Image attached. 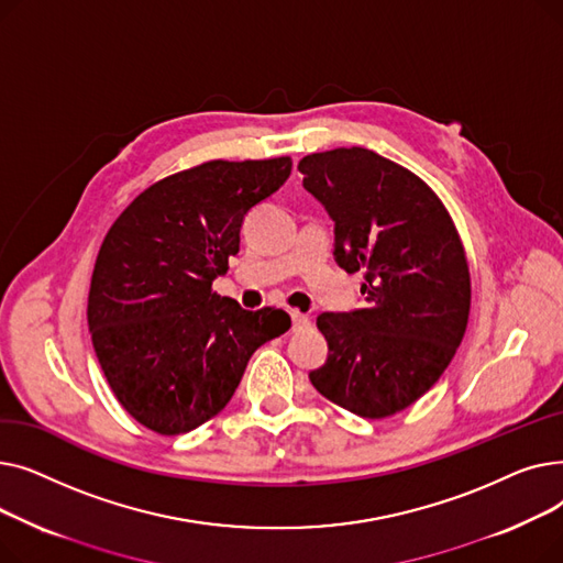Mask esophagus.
Listing matches in <instances>:
<instances>
[{
	"mask_svg": "<svg viewBox=\"0 0 563 563\" xmlns=\"http://www.w3.org/2000/svg\"><path fill=\"white\" fill-rule=\"evenodd\" d=\"M308 327H310L308 314H303V312H291V331H294V333L306 331Z\"/></svg>",
	"mask_w": 563,
	"mask_h": 563,
	"instance_id": "1",
	"label": "esophagus"
}]
</instances>
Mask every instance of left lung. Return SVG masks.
I'll use <instances>...</instances> for the list:
<instances>
[{"label":"left lung","instance_id":"8db88e82","mask_svg":"<svg viewBox=\"0 0 563 563\" xmlns=\"http://www.w3.org/2000/svg\"><path fill=\"white\" fill-rule=\"evenodd\" d=\"M303 187L335 223V262L363 272L365 303L321 312L329 356L312 386L361 418L418 401L452 363L470 312V272L440 198L404 166L367 147L299 162Z\"/></svg>","mask_w":563,"mask_h":563}]
</instances>
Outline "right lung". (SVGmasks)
Segmentation results:
<instances>
[{
    "label": "right lung",
    "mask_w": 563,
    "mask_h": 563,
    "mask_svg": "<svg viewBox=\"0 0 563 563\" xmlns=\"http://www.w3.org/2000/svg\"><path fill=\"white\" fill-rule=\"evenodd\" d=\"M291 159L207 162L164 177L107 232L88 291V331L115 399L143 427L187 433L225 408L257 346L289 329L274 308L212 291L255 205Z\"/></svg>",
    "instance_id": "right-lung-1"
}]
</instances>
